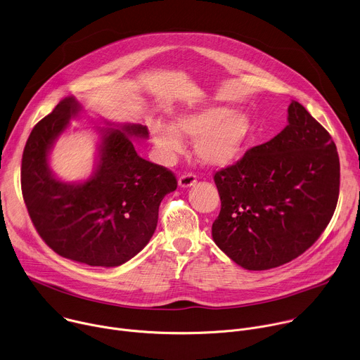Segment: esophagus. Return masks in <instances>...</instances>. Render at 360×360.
Masks as SVG:
<instances>
[{
    "label": "esophagus",
    "instance_id": "esophagus-1",
    "mask_svg": "<svg viewBox=\"0 0 360 360\" xmlns=\"http://www.w3.org/2000/svg\"><path fill=\"white\" fill-rule=\"evenodd\" d=\"M196 184V176L193 174H185L178 178V185L181 188H189Z\"/></svg>",
    "mask_w": 360,
    "mask_h": 360
}]
</instances>
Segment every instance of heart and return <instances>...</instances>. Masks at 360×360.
<instances>
[{
	"label": "heart",
	"instance_id": "obj_1",
	"mask_svg": "<svg viewBox=\"0 0 360 360\" xmlns=\"http://www.w3.org/2000/svg\"><path fill=\"white\" fill-rule=\"evenodd\" d=\"M252 118L226 107H202L176 115L172 125L153 122L150 134L161 158L169 162L184 149L182 138L193 139L195 157L208 167L236 162L252 135Z\"/></svg>",
	"mask_w": 360,
	"mask_h": 360
}]
</instances>
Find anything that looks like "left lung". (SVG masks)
Segmentation results:
<instances>
[{
  "mask_svg": "<svg viewBox=\"0 0 360 360\" xmlns=\"http://www.w3.org/2000/svg\"><path fill=\"white\" fill-rule=\"evenodd\" d=\"M340 164L329 132L297 101L288 125L215 174L221 212L212 224L218 248L248 271L297 258L330 222Z\"/></svg>",
  "mask_w": 360,
  "mask_h": 360,
  "instance_id": "left-lung-1",
  "label": "left lung"
}]
</instances>
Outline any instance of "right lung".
<instances>
[{
  "label": "right lung",
  "instance_id": "right-lung-1",
  "mask_svg": "<svg viewBox=\"0 0 360 360\" xmlns=\"http://www.w3.org/2000/svg\"><path fill=\"white\" fill-rule=\"evenodd\" d=\"M84 112L67 96L31 131L22 153L21 188L30 218L45 243L67 259L114 268L139 253L158 224L161 200L176 189L167 168L141 158L132 139H148L141 124L102 121L98 155L85 181L65 182L49 167V153Z\"/></svg>",
  "mask_w": 360,
  "mask_h": 360
}]
</instances>
